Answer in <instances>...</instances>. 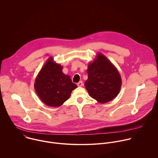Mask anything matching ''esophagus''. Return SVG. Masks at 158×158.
<instances>
[{
    "label": "esophagus",
    "mask_w": 158,
    "mask_h": 158,
    "mask_svg": "<svg viewBox=\"0 0 158 158\" xmlns=\"http://www.w3.org/2000/svg\"><path fill=\"white\" fill-rule=\"evenodd\" d=\"M77 85L78 87H82V86H83L84 84H83V82H82V81H80V82H79L77 83Z\"/></svg>",
    "instance_id": "obj_1"
}]
</instances>
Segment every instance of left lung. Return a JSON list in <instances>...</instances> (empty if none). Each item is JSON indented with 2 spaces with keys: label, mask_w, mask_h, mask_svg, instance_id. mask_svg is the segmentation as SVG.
I'll list each match as a JSON object with an SVG mask.
<instances>
[{
  "label": "left lung",
  "mask_w": 158,
  "mask_h": 158,
  "mask_svg": "<svg viewBox=\"0 0 158 158\" xmlns=\"http://www.w3.org/2000/svg\"><path fill=\"white\" fill-rule=\"evenodd\" d=\"M87 67L88 79L84 85L89 95L101 104L114 99L122 84L116 67L102 53H98Z\"/></svg>",
  "instance_id": "obj_1"
}]
</instances>
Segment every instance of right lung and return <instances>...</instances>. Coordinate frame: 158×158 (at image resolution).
I'll use <instances>...</instances> for the list:
<instances>
[{
  "label": "right lung",
  "mask_w": 158,
  "mask_h": 158,
  "mask_svg": "<svg viewBox=\"0 0 158 158\" xmlns=\"http://www.w3.org/2000/svg\"><path fill=\"white\" fill-rule=\"evenodd\" d=\"M63 67L50 57L43 65L34 82L35 92L40 100L51 107H59L68 99L77 85L69 76L62 72Z\"/></svg>",
  "instance_id": "obj_1"
}]
</instances>
